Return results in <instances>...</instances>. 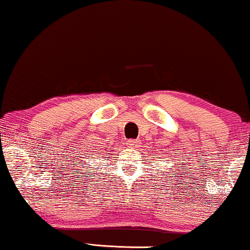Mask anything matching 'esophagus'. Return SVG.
<instances>
[{
	"mask_svg": "<svg viewBox=\"0 0 250 250\" xmlns=\"http://www.w3.org/2000/svg\"><path fill=\"white\" fill-rule=\"evenodd\" d=\"M127 145H128L129 148H138V146H140V140H138V139H136V140H129Z\"/></svg>",
	"mask_w": 250,
	"mask_h": 250,
	"instance_id": "obj_1",
	"label": "esophagus"
}]
</instances>
